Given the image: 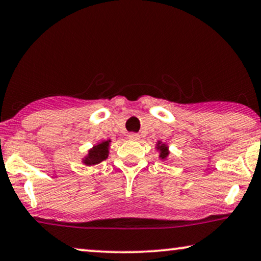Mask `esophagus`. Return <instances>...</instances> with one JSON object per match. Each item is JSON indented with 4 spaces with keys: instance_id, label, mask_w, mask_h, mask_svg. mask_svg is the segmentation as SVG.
<instances>
[{
    "instance_id": "obj_1",
    "label": "esophagus",
    "mask_w": 261,
    "mask_h": 261,
    "mask_svg": "<svg viewBox=\"0 0 261 261\" xmlns=\"http://www.w3.org/2000/svg\"><path fill=\"white\" fill-rule=\"evenodd\" d=\"M128 139H129V140H134V141H137V140L140 139V135L137 134V133H130L129 135H128Z\"/></svg>"
}]
</instances>
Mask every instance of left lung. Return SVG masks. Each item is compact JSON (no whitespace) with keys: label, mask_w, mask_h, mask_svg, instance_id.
<instances>
[{"label":"left lung","mask_w":261,"mask_h":261,"mask_svg":"<svg viewBox=\"0 0 261 261\" xmlns=\"http://www.w3.org/2000/svg\"><path fill=\"white\" fill-rule=\"evenodd\" d=\"M156 148L160 150V158L162 159V160H165L166 158L168 156V147L165 145V143H161V142H158V147Z\"/></svg>","instance_id":"1"}]
</instances>
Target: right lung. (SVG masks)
Returning a JSON list of instances; mask_svg holds the SVG:
<instances>
[{
    "label": "right lung",
    "instance_id": "add662e5",
    "mask_svg": "<svg viewBox=\"0 0 261 261\" xmlns=\"http://www.w3.org/2000/svg\"><path fill=\"white\" fill-rule=\"evenodd\" d=\"M109 142L111 140H107V141H102L99 145L94 146L92 149L88 152V155L85 158L84 162L86 165H96L106 160L108 156V148H109Z\"/></svg>",
    "mask_w": 261,
    "mask_h": 261
}]
</instances>
